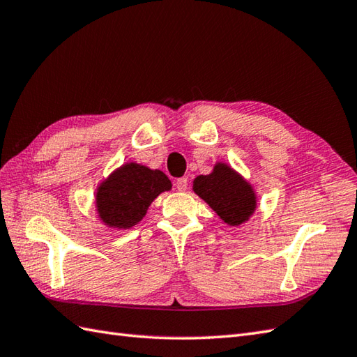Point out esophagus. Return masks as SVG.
I'll return each instance as SVG.
<instances>
[{"label":"esophagus","instance_id":"1","mask_svg":"<svg viewBox=\"0 0 357 357\" xmlns=\"http://www.w3.org/2000/svg\"><path fill=\"white\" fill-rule=\"evenodd\" d=\"M176 188L179 191H185L188 188V179L187 178H178L176 179Z\"/></svg>","mask_w":357,"mask_h":357}]
</instances>
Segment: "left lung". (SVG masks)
<instances>
[{
	"label": "left lung",
	"mask_w": 357,
	"mask_h": 357,
	"mask_svg": "<svg viewBox=\"0 0 357 357\" xmlns=\"http://www.w3.org/2000/svg\"><path fill=\"white\" fill-rule=\"evenodd\" d=\"M193 188L227 225L248 220L257 206L252 187L225 164H217L211 175L197 176Z\"/></svg>",
	"instance_id": "left-lung-1"
}]
</instances>
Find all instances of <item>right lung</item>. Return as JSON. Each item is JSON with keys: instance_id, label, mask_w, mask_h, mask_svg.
<instances>
[{"instance_id": "obj_1", "label": "right lung", "mask_w": 357, "mask_h": 357, "mask_svg": "<svg viewBox=\"0 0 357 357\" xmlns=\"http://www.w3.org/2000/svg\"><path fill=\"white\" fill-rule=\"evenodd\" d=\"M172 188V182L160 170L140 164H126L99 187L98 211L108 226L126 229L139 223L152 200Z\"/></svg>"}]
</instances>
